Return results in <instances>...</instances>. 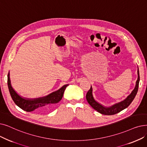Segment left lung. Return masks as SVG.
<instances>
[{
    "label": "left lung",
    "instance_id": "8db88e82",
    "mask_svg": "<svg viewBox=\"0 0 147 147\" xmlns=\"http://www.w3.org/2000/svg\"><path fill=\"white\" fill-rule=\"evenodd\" d=\"M139 68L138 67V79L136 82V85L135 88H134L131 94L127 96V97L124 100L121 101L119 103L114 104L111 106H105L101 103H98V101L95 100L92 94V88L91 86V88L86 94V98L88 102V103L91 106V107L94 109L95 111H97L98 112L106 115H115L117 113H119L121 111L125 109V108L128 107L135 98L136 95L138 92L139 83Z\"/></svg>",
    "mask_w": 147,
    "mask_h": 147
}]
</instances>
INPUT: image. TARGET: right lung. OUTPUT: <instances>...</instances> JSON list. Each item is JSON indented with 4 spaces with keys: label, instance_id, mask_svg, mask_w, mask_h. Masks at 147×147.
Returning <instances> with one entry per match:
<instances>
[{
    "label": "right lung",
    "instance_id": "1",
    "mask_svg": "<svg viewBox=\"0 0 147 147\" xmlns=\"http://www.w3.org/2000/svg\"><path fill=\"white\" fill-rule=\"evenodd\" d=\"M68 85V84L63 85L58 90L44 97L36 98H24L18 94L12 88L10 80L9 71L8 74V86L11 97L16 105L26 112L35 111L38 112H45L53 109L55 104L58 103L62 99L65 89Z\"/></svg>",
    "mask_w": 147,
    "mask_h": 147
}]
</instances>
